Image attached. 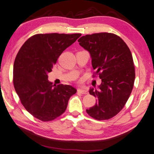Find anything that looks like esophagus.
I'll use <instances>...</instances> for the list:
<instances>
[{
	"label": "esophagus",
	"instance_id": "1",
	"mask_svg": "<svg viewBox=\"0 0 154 154\" xmlns=\"http://www.w3.org/2000/svg\"><path fill=\"white\" fill-rule=\"evenodd\" d=\"M78 92H79V93H81V94H86L88 93L87 90H85L84 89H81V88H79V89H78Z\"/></svg>",
	"mask_w": 154,
	"mask_h": 154
}]
</instances>
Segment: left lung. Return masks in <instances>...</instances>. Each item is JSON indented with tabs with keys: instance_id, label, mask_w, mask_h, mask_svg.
<instances>
[{
	"instance_id": "left-lung-1",
	"label": "left lung",
	"mask_w": 154,
	"mask_h": 154,
	"mask_svg": "<svg viewBox=\"0 0 154 154\" xmlns=\"http://www.w3.org/2000/svg\"><path fill=\"white\" fill-rule=\"evenodd\" d=\"M78 41L89 52L92 66L102 79L97 90L90 89V94L97 100L86 111L100 121L111 119L122 110L133 88L135 72L131 52L123 39L113 33L86 35Z\"/></svg>"
}]
</instances>
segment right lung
Masks as SVG:
<instances>
[{"instance_id":"right-lung-1","label":"right lung","mask_w":154,"mask_h":154,"mask_svg":"<svg viewBox=\"0 0 154 154\" xmlns=\"http://www.w3.org/2000/svg\"><path fill=\"white\" fill-rule=\"evenodd\" d=\"M81 33H46L29 38L19 50L14 62L13 83L26 110L42 121H50L66 111L76 89L69 85H53L48 73L64 50Z\"/></svg>"}]
</instances>
